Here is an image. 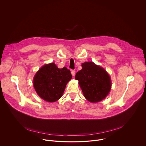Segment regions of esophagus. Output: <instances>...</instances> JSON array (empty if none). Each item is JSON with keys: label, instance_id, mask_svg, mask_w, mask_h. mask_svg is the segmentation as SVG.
Listing matches in <instances>:
<instances>
[{"label": "esophagus", "instance_id": "obj_1", "mask_svg": "<svg viewBox=\"0 0 146 146\" xmlns=\"http://www.w3.org/2000/svg\"><path fill=\"white\" fill-rule=\"evenodd\" d=\"M71 74L72 76H75V70H71Z\"/></svg>", "mask_w": 146, "mask_h": 146}]
</instances>
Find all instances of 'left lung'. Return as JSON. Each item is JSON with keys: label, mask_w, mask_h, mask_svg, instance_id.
Instances as JSON below:
<instances>
[{"label": "left lung", "mask_w": 146, "mask_h": 146, "mask_svg": "<svg viewBox=\"0 0 146 146\" xmlns=\"http://www.w3.org/2000/svg\"><path fill=\"white\" fill-rule=\"evenodd\" d=\"M82 66L75 79L79 81L84 97L92 103L102 101L111 89L110 75L103 67L91 61L83 63Z\"/></svg>", "instance_id": "obj_1"}]
</instances>
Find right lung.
I'll return each instance as SVG.
<instances>
[{
    "mask_svg": "<svg viewBox=\"0 0 146 146\" xmlns=\"http://www.w3.org/2000/svg\"><path fill=\"white\" fill-rule=\"evenodd\" d=\"M72 79L69 70L59 68L54 63L43 65L33 79V86L43 100L54 102L62 96L67 84Z\"/></svg>",
    "mask_w": 146,
    "mask_h": 146,
    "instance_id": "right-lung-1",
    "label": "right lung"
}]
</instances>
